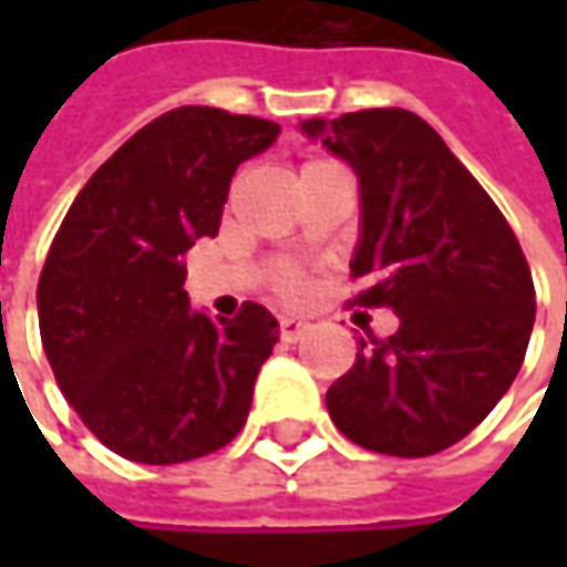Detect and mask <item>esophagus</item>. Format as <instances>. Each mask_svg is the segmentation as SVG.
I'll return each instance as SVG.
<instances>
[{"instance_id":"1","label":"esophagus","mask_w":567,"mask_h":567,"mask_svg":"<svg viewBox=\"0 0 567 567\" xmlns=\"http://www.w3.org/2000/svg\"><path fill=\"white\" fill-rule=\"evenodd\" d=\"M309 331H312V321H306V318H296V316L280 318V338L290 340V343L302 340Z\"/></svg>"}]
</instances>
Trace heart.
<instances>
[{"label":"heart","instance_id":"obj_1","mask_svg":"<svg viewBox=\"0 0 567 567\" xmlns=\"http://www.w3.org/2000/svg\"><path fill=\"white\" fill-rule=\"evenodd\" d=\"M284 290H287V293H299V280H287Z\"/></svg>","mask_w":567,"mask_h":567}]
</instances>
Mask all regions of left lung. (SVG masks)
<instances>
[{"label":"left lung","mask_w":567,"mask_h":567,"mask_svg":"<svg viewBox=\"0 0 567 567\" xmlns=\"http://www.w3.org/2000/svg\"><path fill=\"white\" fill-rule=\"evenodd\" d=\"M299 132L357 173L362 306L401 318L388 340L360 338L328 413L357 445L425 457L470 435L512 388L536 318L517 236L442 135L388 106L306 120Z\"/></svg>","instance_id":"left-lung-1"}]
</instances>
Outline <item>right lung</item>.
I'll return each instance as SVG.
<instances>
[{
  "instance_id": "right-lung-1",
  "label": "right lung",
  "mask_w": 567,
  "mask_h": 567,
  "mask_svg": "<svg viewBox=\"0 0 567 567\" xmlns=\"http://www.w3.org/2000/svg\"><path fill=\"white\" fill-rule=\"evenodd\" d=\"M280 125L179 106L135 132L78 192L37 284L40 338L84 425L135 464H183L236 439L280 338L246 302L188 306L186 255L217 236L233 173Z\"/></svg>"
}]
</instances>
